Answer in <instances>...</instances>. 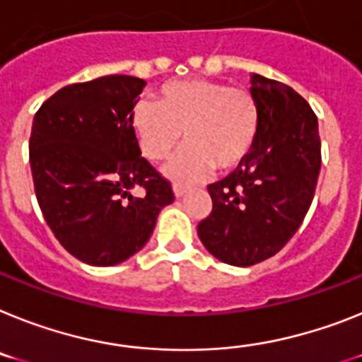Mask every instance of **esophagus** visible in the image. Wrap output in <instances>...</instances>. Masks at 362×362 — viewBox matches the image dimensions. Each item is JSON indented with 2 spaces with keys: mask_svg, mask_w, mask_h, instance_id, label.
Returning <instances> with one entry per match:
<instances>
[{
  "mask_svg": "<svg viewBox=\"0 0 362 362\" xmlns=\"http://www.w3.org/2000/svg\"><path fill=\"white\" fill-rule=\"evenodd\" d=\"M173 191H175L176 197H182V195H186L187 191H189V186L180 184V182H175V184H173Z\"/></svg>",
  "mask_w": 362,
  "mask_h": 362,
  "instance_id": "esophagus-1",
  "label": "esophagus"
}]
</instances>
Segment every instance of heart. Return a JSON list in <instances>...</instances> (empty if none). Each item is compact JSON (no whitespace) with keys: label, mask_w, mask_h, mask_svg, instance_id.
I'll return each instance as SVG.
<instances>
[{"label":"heart","mask_w":362,"mask_h":362,"mask_svg":"<svg viewBox=\"0 0 362 362\" xmlns=\"http://www.w3.org/2000/svg\"><path fill=\"white\" fill-rule=\"evenodd\" d=\"M130 127L147 160L165 162L186 139V148L169 165L180 180H193L215 167L228 171L247 158L259 132V106L245 88L209 78L163 84L156 105L136 103Z\"/></svg>","instance_id":"obj_1"}]
</instances>
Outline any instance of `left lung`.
<instances>
[{
	"label": "left lung",
	"instance_id": "obj_1",
	"mask_svg": "<svg viewBox=\"0 0 362 362\" xmlns=\"http://www.w3.org/2000/svg\"><path fill=\"white\" fill-rule=\"evenodd\" d=\"M259 132L247 158L209 184L211 214L199 223L209 254L250 267L278 254L308 214L320 173V136L309 103L284 83L252 77Z\"/></svg>",
	"mask_w": 362,
	"mask_h": 362
}]
</instances>
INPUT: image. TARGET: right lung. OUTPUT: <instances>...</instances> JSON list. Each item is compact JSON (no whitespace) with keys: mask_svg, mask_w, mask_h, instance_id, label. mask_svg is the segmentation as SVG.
Instances as JSON below:
<instances>
[{"mask_svg":"<svg viewBox=\"0 0 362 362\" xmlns=\"http://www.w3.org/2000/svg\"><path fill=\"white\" fill-rule=\"evenodd\" d=\"M144 78L106 75L60 88L33 119L29 162L38 206L66 250L110 267L145 247L171 182L141 156L130 127ZM132 189L144 191L139 197Z\"/></svg>","mask_w":362,"mask_h":362,"instance_id":"obj_1","label":"right lung"}]
</instances>
